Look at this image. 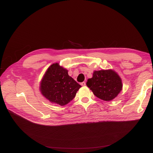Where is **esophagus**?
<instances>
[{"mask_svg": "<svg viewBox=\"0 0 153 153\" xmlns=\"http://www.w3.org/2000/svg\"><path fill=\"white\" fill-rule=\"evenodd\" d=\"M85 84H86V83H85V82H82V83L81 84V85H82V86H84V85H85Z\"/></svg>", "mask_w": 153, "mask_h": 153, "instance_id": "1", "label": "esophagus"}]
</instances>
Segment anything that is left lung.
Here are the masks:
<instances>
[{
    "label": "left lung",
    "mask_w": 153,
    "mask_h": 153,
    "mask_svg": "<svg viewBox=\"0 0 153 153\" xmlns=\"http://www.w3.org/2000/svg\"><path fill=\"white\" fill-rule=\"evenodd\" d=\"M86 85L96 97L105 101L114 99L123 87L121 78L112 69L94 71Z\"/></svg>",
    "instance_id": "1"
}]
</instances>
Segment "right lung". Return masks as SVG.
Returning a JSON list of instances; mask_svg holds the SVG:
<instances>
[{"label": "right lung", "instance_id": "right-lung-1", "mask_svg": "<svg viewBox=\"0 0 153 153\" xmlns=\"http://www.w3.org/2000/svg\"><path fill=\"white\" fill-rule=\"evenodd\" d=\"M81 87L68 75V71L54 63L48 68L40 82L39 91L51 103L64 106L70 102Z\"/></svg>", "mask_w": 153, "mask_h": 153}]
</instances>
